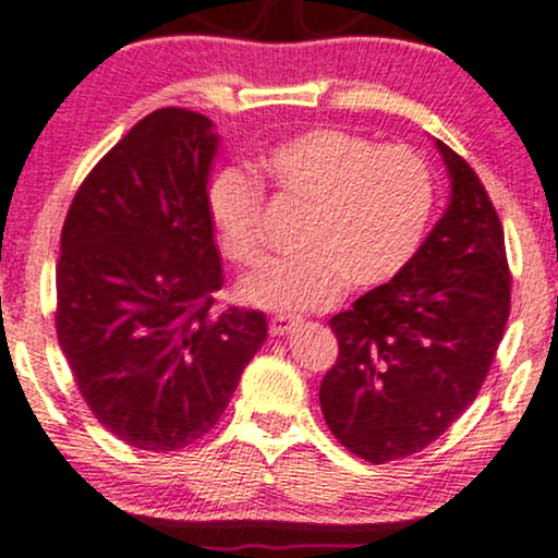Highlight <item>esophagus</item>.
Here are the masks:
<instances>
[{
    "instance_id": "esophagus-1",
    "label": "esophagus",
    "mask_w": 558,
    "mask_h": 558,
    "mask_svg": "<svg viewBox=\"0 0 558 558\" xmlns=\"http://www.w3.org/2000/svg\"><path fill=\"white\" fill-rule=\"evenodd\" d=\"M298 326L300 318H294V315H274L271 323H268V331H271V336H287Z\"/></svg>"
}]
</instances>
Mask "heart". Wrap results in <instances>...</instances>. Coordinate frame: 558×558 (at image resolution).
<instances>
[{"mask_svg":"<svg viewBox=\"0 0 558 558\" xmlns=\"http://www.w3.org/2000/svg\"><path fill=\"white\" fill-rule=\"evenodd\" d=\"M258 170L277 194L307 209L300 256L266 266L240 284V300L274 313L320 311L343 287L377 290L393 281L429 227L435 183L422 157L405 147H375L341 129H311L279 142ZM217 245L232 264L260 260L264 194L253 175L225 168L206 189Z\"/></svg>","mask_w":558,"mask_h":558,"instance_id":"obj_1","label":"heart"}]
</instances>
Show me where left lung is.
Returning a JSON list of instances; mask_svg holds the SVG:
<instances>
[{"instance_id": "1", "label": "left lung", "mask_w": 558, "mask_h": 558, "mask_svg": "<svg viewBox=\"0 0 558 558\" xmlns=\"http://www.w3.org/2000/svg\"><path fill=\"white\" fill-rule=\"evenodd\" d=\"M450 204L393 281L331 318L339 360L320 383L333 437L369 463L414 456L478 396L510 318L505 230L442 142Z\"/></svg>"}]
</instances>
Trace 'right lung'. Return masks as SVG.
Segmentation results:
<instances>
[{
  "label": "right lung",
  "mask_w": 558,
  "mask_h": 558,
  "mask_svg": "<svg viewBox=\"0 0 558 558\" xmlns=\"http://www.w3.org/2000/svg\"><path fill=\"white\" fill-rule=\"evenodd\" d=\"M217 149L202 113L144 116L85 178L61 230L59 347L95 418L140 450L202 439L268 336L264 313L211 307Z\"/></svg>",
  "instance_id": "right-lung-1"
}]
</instances>
